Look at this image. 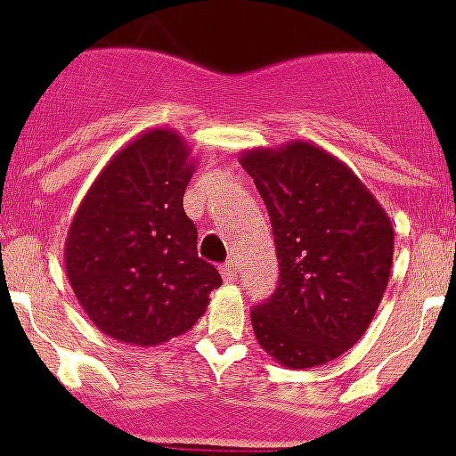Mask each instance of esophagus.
Here are the masks:
<instances>
[{"mask_svg": "<svg viewBox=\"0 0 456 456\" xmlns=\"http://www.w3.org/2000/svg\"><path fill=\"white\" fill-rule=\"evenodd\" d=\"M219 269H221V276H224L228 283H231V281H235V276H237V260L235 257H231V260H225Z\"/></svg>", "mask_w": 456, "mask_h": 456, "instance_id": "obj_1", "label": "esophagus"}]
</instances>
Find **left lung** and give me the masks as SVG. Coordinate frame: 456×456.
<instances>
[{"mask_svg": "<svg viewBox=\"0 0 456 456\" xmlns=\"http://www.w3.org/2000/svg\"><path fill=\"white\" fill-rule=\"evenodd\" d=\"M240 164L269 209L281 267L276 292L253 305V333L285 368L329 363L363 338L384 299L390 216L347 164L308 141L244 151Z\"/></svg>", "mask_w": 456, "mask_h": 456, "instance_id": "1", "label": "left lung"}]
</instances>
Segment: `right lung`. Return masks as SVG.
<instances>
[{"label": "right lung", "instance_id": "obj_1", "mask_svg": "<svg viewBox=\"0 0 456 456\" xmlns=\"http://www.w3.org/2000/svg\"><path fill=\"white\" fill-rule=\"evenodd\" d=\"M193 171L187 141L152 127L109 159L79 203L63 260L79 305L104 336L162 345L189 331L221 288L183 208Z\"/></svg>", "mask_w": 456, "mask_h": 456}]
</instances>
